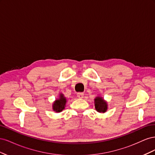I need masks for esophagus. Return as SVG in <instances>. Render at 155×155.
Listing matches in <instances>:
<instances>
[{
    "label": "esophagus",
    "instance_id": "34e87169",
    "mask_svg": "<svg viewBox=\"0 0 155 155\" xmlns=\"http://www.w3.org/2000/svg\"><path fill=\"white\" fill-rule=\"evenodd\" d=\"M78 97L79 98H81V99H82V98H83V97H84V94L83 92L78 93Z\"/></svg>",
    "mask_w": 155,
    "mask_h": 155
}]
</instances>
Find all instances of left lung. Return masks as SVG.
<instances>
[{
	"label": "left lung",
	"instance_id": "obj_1",
	"mask_svg": "<svg viewBox=\"0 0 155 155\" xmlns=\"http://www.w3.org/2000/svg\"><path fill=\"white\" fill-rule=\"evenodd\" d=\"M95 109L98 112L104 113L107 110V103L100 96H97L94 99Z\"/></svg>",
	"mask_w": 155,
	"mask_h": 155
}]
</instances>
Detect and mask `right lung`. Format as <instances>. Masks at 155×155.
Wrapping results in <instances>:
<instances>
[{
	"label": "right lung",
	"mask_w": 155,
	"mask_h": 155,
	"mask_svg": "<svg viewBox=\"0 0 155 155\" xmlns=\"http://www.w3.org/2000/svg\"><path fill=\"white\" fill-rule=\"evenodd\" d=\"M67 99L64 96L63 94H60L59 97L56 100L52 105V109L55 112H60L63 109H64L65 105H66Z\"/></svg>",
	"instance_id": "obj_1"
}]
</instances>
